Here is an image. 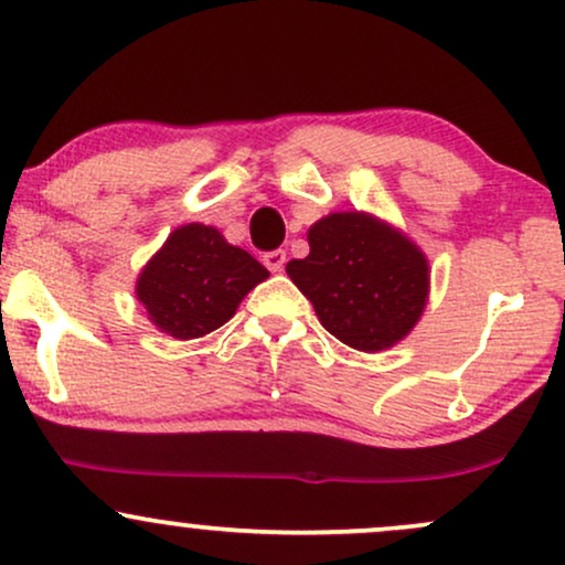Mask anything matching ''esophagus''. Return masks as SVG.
I'll return each instance as SVG.
<instances>
[{
    "label": "esophagus",
    "instance_id": "1",
    "mask_svg": "<svg viewBox=\"0 0 565 565\" xmlns=\"http://www.w3.org/2000/svg\"><path fill=\"white\" fill-rule=\"evenodd\" d=\"M284 263H287V252H284V249L265 252V255H263V265L270 270V274H278V270L284 268Z\"/></svg>",
    "mask_w": 565,
    "mask_h": 565
}]
</instances>
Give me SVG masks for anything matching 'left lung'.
Instances as JSON below:
<instances>
[{"label": "left lung", "mask_w": 565, "mask_h": 565, "mask_svg": "<svg viewBox=\"0 0 565 565\" xmlns=\"http://www.w3.org/2000/svg\"><path fill=\"white\" fill-rule=\"evenodd\" d=\"M308 244L287 274L329 334L374 353L412 332L427 300V260L406 236L361 212H334L308 231Z\"/></svg>", "instance_id": "8db88e82"}]
</instances>
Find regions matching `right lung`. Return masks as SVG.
I'll list each match as a JSON object with an SVG mask.
<instances>
[{
  "mask_svg": "<svg viewBox=\"0 0 565 565\" xmlns=\"http://www.w3.org/2000/svg\"><path fill=\"white\" fill-rule=\"evenodd\" d=\"M268 270L210 225H183L138 278V300L161 332L193 340L223 327Z\"/></svg>",
  "mask_w": 565,
  "mask_h": 565,
  "instance_id": "obj_1",
  "label": "right lung"
}]
</instances>
